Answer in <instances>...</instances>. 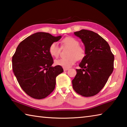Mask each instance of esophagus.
<instances>
[{
    "label": "esophagus",
    "mask_w": 127,
    "mask_h": 127,
    "mask_svg": "<svg viewBox=\"0 0 127 127\" xmlns=\"http://www.w3.org/2000/svg\"><path fill=\"white\" fill-rule=\"evenodd\" d=\"M63 69H64V71H66V70H68L69 69V68H64Z\"/></svg>",
    "instance_id": "esophagus-1"
}]
</instances>
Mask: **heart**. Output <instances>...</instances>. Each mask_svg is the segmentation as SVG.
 I'll return each mask as SVG.
<instances>
[{
	"label": "heart",
	"mask_w": 127,
	"mask_h": 127,
	"mask_svg": "<svg viewBox=\"0 0 127 127\" xmlns=\"http://www.w3.org/2000/svg\"><path fill=\"white\" fill-rule=\"evenodd\" d=\"M64 45L70 48L68 52L69 57L55 60L56 65L63 68H68L76 63L77 59L81 60L85 55V50L79 46V42L76 38L72 37H66L62 40ZM49 51L50 54L54 57H58L59 55L60 49L57 42H53L49 46Z\"/></svg>",
	"instance_id": "b5f03b06"
}]
</instances>
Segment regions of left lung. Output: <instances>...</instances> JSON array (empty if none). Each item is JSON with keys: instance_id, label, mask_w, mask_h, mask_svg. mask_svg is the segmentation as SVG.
Listing matches in <instances>:
<instances>
[{"instance_id": "left-lung-1", "label": "left lung", "mask_w": 127, "mask_h": 127, "mask_svg": "<svg viewBox=\"0 0 127 127\" xmlns=\"http://www.w3.org/2000/svg\"><path fill=\"white\" fill-rule=\"evenodd\" d=\"M85 45V56L79 64L81 69L72 80L75 91L85 97L98 94L106 84L114 69V57L110 46L98 34L81 30L74 32Z\"/></svg>"}]
</instances>
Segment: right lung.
<instances>
[{"label": "right lung", "instance_id": "1", "mask_svg": "<svg viewBox=\"0 0 127 127\" xmlns=\"http://www.w3.org/2000/svg\"><path fill=\"white\" fill-rule=\"evenodd\" d=\"M62 36L36 32L20 43L12 57V68L21 87L36 99L47 97L54 90L56 77L63 72L62 66H53L49 46Z\"/></svg>", "mask_w": 127, "mask_h": 127}]
</instances>
